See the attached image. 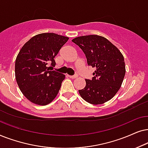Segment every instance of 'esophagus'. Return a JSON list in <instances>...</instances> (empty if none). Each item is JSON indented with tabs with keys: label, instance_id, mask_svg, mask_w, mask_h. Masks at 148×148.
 Returning <instances> with one entry per match:
<instances>
[{
	"label": "esophagus",
	"instance_id": "34e87169",
	"mask_svg": "<svg viewBox=\"0 0 148 148\" xmlns=\"http://www.w3.org/2000/svg\"><path fill=\"white\" fill-rule=\"evenodd\" d=\"M77 75H73V76H70V75H68V77L69 78H72V79H74V78H77Z\"/></svg>",
	"mask_w": 148,
	"mask_h": 148
}]
</instances>
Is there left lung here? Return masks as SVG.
<instances>
[{
    "label": "left lung",
    "mask_w": 148,
    "mask_h": 148,
    "mask_svg": "<svg viewBox=\"0 0 148 148\" xmlns=\"http://www.w3.org/2000/svg\"><path fill=\"white\" fill-rule=\"evenodd\" d=\"M82 49L87 64L95 68L92 80L86 79V86L78 92L88 103L98 105L115 95L125 75L124 57L107 38L98 35L79 36L72 40Z\"/></svg>",
    "instance_id": "obj_1"
}]
</instances>
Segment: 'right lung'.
I'll list each match as a JSON object with an SVG mask.
<instances>
[{"mask_svg":"<svg viewBox=\"0 0 148 148\" xmlns=\"http://www.w3.org/2000/svg\"><path fill=\"white\" fill-rule=\"evenodd\" d=\"M68 39L54 33H42L29 39L19 52L15 78L19 89L32 103L47 105L58 95L65 75L49 69L56 66L55 57Z\"/></svg>","mask_w":148,"mask_h":148,"instance_id":"obj_1","label":"right lung"}]
</instances>
